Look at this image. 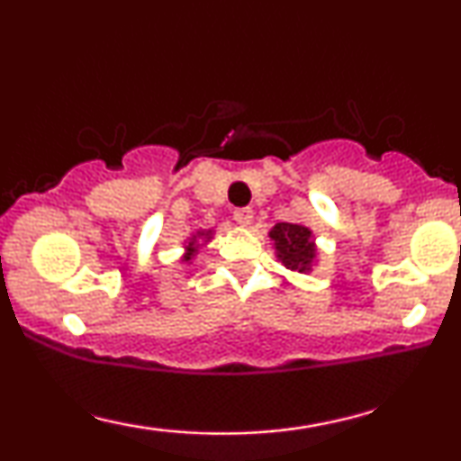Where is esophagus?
Returning <instances> with one entry per match:
<instances>
[{
    "mask_svg": "<svg viewBox=\"0 0 461 461\" xmlns=\"http://www.w3.org/2000/svg\"><path fill=\"white\" fill-rule=\"evenodd\" d=\"M234 221L240 225H251L253 221V210L251 208H236L234 210Z\"/></svg>",
    "mask_w": 461,
    "mask_h": 461,
    "instance_id": "esophagus-1",
    "label": "esophagus"
}]
</instances>
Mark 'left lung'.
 Masks as SVG:
<instances>
[{
    "mask_svg": "<svg viewBox=\"0 0 461 461\" xmlns=\"http://www.w3.org/2000/svg\"><path fill=\"white\" fill-rule=\"evenodd\" d=\"M275 240L277 258L290 271L305 273L312 268L316 258V247L312 242V231L303 225L277 223L268 234Z\"/></svg>",
    "mask_w": 461,
    "mask_h": 461,
    "instance_id": "1",
    "label": "left lung"
}]
</instances>
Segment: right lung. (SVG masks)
Instances as JSON below:
<instances>
[{
    "mask_svg": "<svg viewBox=\"0 0 461 461\" xmlns=\"http://www.w3.org/2000/svg\"><path fill=\"white\" fill-rule=\"evenodd\" d=\"M197 236L210 238V231H199V234H197ZM197 236H193V242H190V245H188V253H186V260H190V258H193V256H194V253H197V242H194V240H197Z\"/></svg>",
    "mask_w": 461,
    "mask_h": 461,
    "instance_id": "add662e5",
    "label": "right lung"
}]
</instances>
